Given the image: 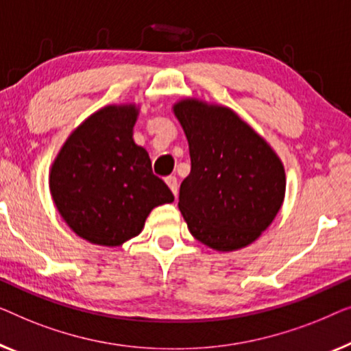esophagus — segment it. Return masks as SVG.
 I'll use <instances>...</instances> for the list:
<instances>
[{
	"mask_svg": "<svg viewBox=\"0 0 351 351\" xmlns=\"http://www.w3.org/2000/svg\"><path fill=\"white\" fill-rule=\"evenodd\" d=\"M165 182H167V186L170 187V191L173 192V195L178 197V180H176V176H167Z\"/></svg>",
	"mask_w": 351,
	"mask_h": 351,
	"instance_id": "esophagus-1",
	"label": "esophagus"
}]
</instances>
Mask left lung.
<instances>
[{
    "instance_id": "8db88e82",
    "label": "left lung",
    "mask_w": 351,
    "mask_h": 351,
    "mask_svg": "<svg viewBox=\"0 0 351 351\" xmlns=\"http://www.w3.org/2000/svg\"><path fill=\"white\" fill-rule=\"evenodd\" d=\"M173 112L189 143L191 173L178 202L187 229L216 251L245 248L283 205L280 157L230 108L184 98Z\"/></svg>"
}]
</instances>
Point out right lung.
Segmentation results:
<instances>
[{"label": "right lung", "instance_id": "right-lung-1", "mask_svg": "<svg viewBox=\"0 0 351 351\" xmlns=\"http://www.w3.org/2000/svg\"><path fill=\"white\" fill-rule=\"evenodd\" d=\"M136 105L101 108L62 146L49 173L58 213L93 245L119 246L143 230L156 206L175 200L152 173L149 154L133 141Z\"/></svg>", "mask_w": 351, "mask_h": 351}]
</instances>
